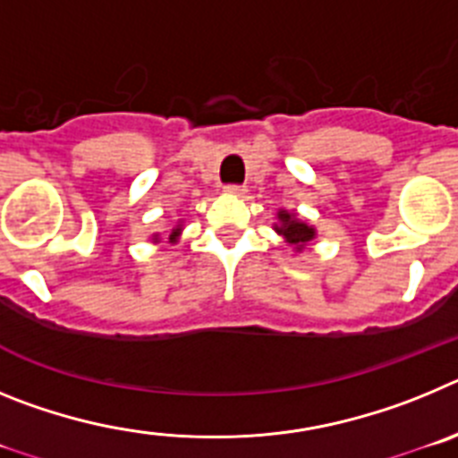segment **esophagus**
Masks as SVG:
<instances>
[{"mask_svg": "<svg viewBox=\"0 0 458 458\" xmlns=\"http://www.w3.org/2000/svg\"><path fill=\"white\" fill-rule=\"evenodd\" d=\"M225 190L229 194H238V197H241V194H245V185H226Z\"/></svg>", "mask_w": 458, "mask_h": 458, "instance_id": "1", "label": "esophagus"}]
</instances>
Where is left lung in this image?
Listing matches in <instances>:
<instances>
[{
    "label": "left lung",
    "instance_id": "left-lung-1",
    "mask_svg": "<svg viewBox=\"0 0 458 458\" xmlns=\"http://www.w3.org/2000/svg\"><path fill=\"white\" fill-rule=\"evenodd\" d=\"M277 225H275V232L284 238V242H289L295 252H302V250L310 245L314 238H317V229L310 226L307 222L298 220L295 213H289V210H279L277 213Z\"/></svg>",
    "mask_w": 458,
    "mask_h": 458
}]
</instances>
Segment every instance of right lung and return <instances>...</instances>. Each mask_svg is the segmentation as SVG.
Instances as JSON below:
<instances>
[{"label":"right lung","instance_id":"1","mask_svg":"<svg viewBox=\"0 0 458 458\" xmlns=\"http://www.w3.org/2000/svg\"><path fill=\"white\" fill-rule=\"evenodd\" d=\"M181 229H183V226H181V222H179V225H176V226H174V229H172V233H169V242H176V241H179ZM153 242H160V238L153 236Z\"/></svg>","mask_w":458,"mask_h":458}]
</instances>
